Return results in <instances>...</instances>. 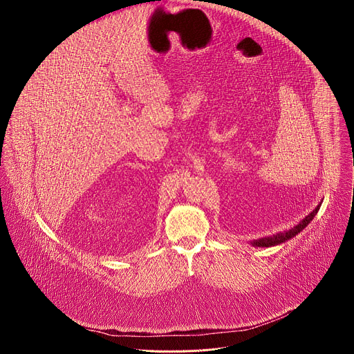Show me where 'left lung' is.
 I'll list each match as a JSON object with an SVG mask.
<instances>
[{
  "mask_svg": "<svg viewBox=\"0 0 354 354\" xmlns=\"http://www.w3.org/2000/svg\"><path fill=\"white\" fill-rule=\"evenodd\" d=\"M322 202H323V201H322ZM320 205H322V203H320L312 212H309L304 219H301L296 226H293L292 229L283 230V232H279V233H275V234H272V236H267V237H261V239L253 240V241H251V245H252V247H257V248H270V247L281 245V244L289 241L290 239L296 237L300 232H303L304 229L310 223V221H312V219L315 218V215L317 214Z\"/></svg>",
  "mask_w": 354,
  "mask_h": 354,
  "instance_id": "left-lung-1",
  "label": "left lung"
}]
</instances>
